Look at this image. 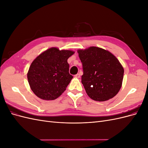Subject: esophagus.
Listing matches in <instances>:
<instances>
[{
	"label": "esophagus",
	"mask_w": 148,
	"mask_h": 148,
	"mask_svg": "<svg viewBox=\"0 0 148 148\" xmlns=\"http://www.w3.org/2000/svg\"><path fill=\"white\" fill-rule=\"evenodd\" d=\"M75 77L76 78H79V77H80V74H79V73H77V75H75Z\"/></svg>",
	"instance_id": "1"
}]
</instances>
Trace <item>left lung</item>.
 I'll use <instances>...</instances> for the list:
<instances>
[{
  "label": "left lung",
  "instance_id": "left-lung-1",
  "mask_svg": "<svg viewBox=\"0 0 148 148\" xmlns=\"http://www.w3.org/2000/svg\"><path fill=\"white\" fill-rule=\"evenodd\" d=\"M78 53L83 65L82 83L89 97L97 101L114 97L122 86L124 73L117 58L97 47L78 50Z\"/></svg>",
  "mask_w": 148,
  "mask_h": 148
}]
</instances>
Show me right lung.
Wrapping results in <instances>:
<instances>
[{"mask_svg":"<svg viewBox=\"0 0 148 148\" xmlns=\"http://www.w3.org/2000/svg\"><path fill=\"white\" fill-rule=\"evenodd\" d=\"M73 53L52 47L36 58L27 75L30 88L36 95L44 100H53L65 91L73 78L67 60Z\"/></svg>","mask_w":148,"mask_h":148,"instance_id":"add662e5","label":"right lung"}]
</instances>
